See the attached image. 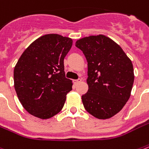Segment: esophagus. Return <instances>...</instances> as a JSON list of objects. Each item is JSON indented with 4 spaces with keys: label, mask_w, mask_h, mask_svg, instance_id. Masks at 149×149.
Masks as SVG:
<instances>
[{
    "label": "esophagus",
    "mask_w": 149,
    "mask_h": 149,
    "mask_svg": "<svg viewBox=\"0 0 149 149\" xmlns=\"http://www.w3.org/2000/svg\"><path fill=\"white\" fill-rule=\"evenodd\" d=\"M81 81H82V79H76V80H73V82H74L75 85L78 84L79 82H80Z\"/></svg>",
    "instance_id": "esophagus-1"
}]
</instances>
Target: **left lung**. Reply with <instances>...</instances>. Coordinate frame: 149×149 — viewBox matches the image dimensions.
Returning <instances> with one entry per match:
<instances>
[{
  "label": "left lung",
  "mask_w": 149,
  "mask_h": 149,
  "mask_svg": "<svg viewBox=\"0 0 149 149\" xmlns=\"http://www.w3.org/2000/svg\"><path fill=\"white\" fill-rule=\"evenodd\" d=\"M76 46L88 62V92L85 109L98 119H108L122 110L134 82L132 61L113 40L104 35L77 40Z\"/></svg>",
  "instance_id": "left-lung-1"
}]
</instances>
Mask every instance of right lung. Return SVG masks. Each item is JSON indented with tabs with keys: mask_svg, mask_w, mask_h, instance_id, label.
<instances>
[{
	"mask_svg": "<svg viewBox=\"0 0 149 149\" xmlns=\"http://www.w3.org/2000/svg\"><path fill=\"white\" fill-rule=\"evenodd\" d=\"M72 40L57 34L41 36L22 54L13 71L14 88L30 114L48 119L62 110L72 80L66 78L63 60Z\"/></svg>",
	"mask_w": 149,
	"mask_h": 149,
	"instance_id": "right-lung-1",
	"label": "right lung"
}]
</instances>
